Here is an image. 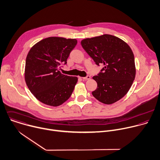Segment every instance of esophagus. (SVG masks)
Listing matches in <instances>:
<instances>
[{
	"label": "esophagus",
	"mask_w": 160,
	"mask_h": 160,
	"mask_svg": "<svg viewBox=\"0 0 160 160\" xmlns=\"http://www.w3.org/2000/svg\"><path fill=\"white\" fill-rule=\"evenodd\" d=\"M90 78H91V77L89 76H87L86 77L82 78V79H83L84 80H89V79H90Z\"/></svg>",
	"instance_id": "obj_1"
}]
</instances>
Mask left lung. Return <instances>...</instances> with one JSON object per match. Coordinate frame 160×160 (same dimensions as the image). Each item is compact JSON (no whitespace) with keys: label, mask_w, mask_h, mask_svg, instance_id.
Segmentation results:
<instances>
[{"label":"left lung","mask_w":160,"mask_h":160,"mask_svg":"<svg viewBox=\"0 0 160 160\" xmlns=\"http://www.w3.org/2000/svg\"><path fill=\"white\" fill-rule=\"evenodd\" d=\"M81 43L96 64L104 65L101 72L92 77L98 85L92 92L93 97L107 105L122 98L136 76L134 56L130 47L120 38L107 34L84 39Z\"/></svg>","instance_id":"8db88e82"}]
</instances>
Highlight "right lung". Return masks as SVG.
I'll list each match as a JSON object with an SVG mask.
<instances>
[{"label": "right lung", "instance_id": "obj_1", "mask_svg": "<svg viewBox=\"0 0 160 160\" xmlns=\"http://www.w3.org/2000/svg\"><path fill=\"white\" fill-rule=\"evenodd\" d=\"M76 39L48 37L31 47L26 59L24 79L28 88L42 103L57 107L71 96L78 78L62 74L59 71L66 64Z\"/></svg>", "mask_w": 160, "mask_h": 160}]
</instances>
